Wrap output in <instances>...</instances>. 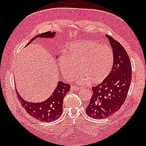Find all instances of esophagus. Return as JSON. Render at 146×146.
Returning <instances> with one entry per match:
<instances>
[{"mask_svg":"<svg viewBox=\"0 0 146 146\" xmlns=\"http://www.w3.org/2000/svg\"><path fill=\"white\" fill-rule=\"evenodd\" d=\"M71 90H76V91H78V90H80V88L78 87V86H71Z\"/></svg>","mask_w":146,"mask_h":146,"instance_id":"1","label":"esophagus"}]
</instances>
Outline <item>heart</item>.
I'll list each match as a JSON object with an SVG mask.
<instances>
[{"label": "heart", "instance_id": "1", "mask_svg": "<svg viewBox=\"0 0 146 146\" xmlns=\"http://www.w3.org/2000/svg\"><path fill=\"white\" fill-rule=\"evenodd\" d=\"M61 73L68 80L77 78L80 84L90 82L97 85L105 81L109 75L113 63V53L111 49L100 45L91 40L76 41L68 47L66 55H61L58 60Z\"/></svg>", "mask_w": 146, "mask_h": 146}]
</instances>
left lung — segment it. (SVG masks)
Returning a JSON list of instances; mask_svg holds the SVG:
<instances>
[{
  "label": "left lung",
  "instance_id": "1",
  "mask_svg": "<svg viewBox=\"0 0 146 146\" xmlns=\"http://www.w3.org/2000/svg\"><path fill=\"white\" fill-rule=\"evenodd\" d=\"M113 53V63L109 75L100 85L92 87L93 94L86 113L95 119H105L119 110L125 102L132 79L131 61L124 48L105 35Z\"/></svg>",
  "mask_w": 146,
  "mask_h": 146
}]
</instances>
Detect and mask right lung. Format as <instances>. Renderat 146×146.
<instances>
[{"label": "right lung", "mask_w": 146, "mask_h": 146, "mask_svg": "<svg viewBox=\"0 0 146 146\" xmlns=\"http://www.w3.org/2000/svg\"><path fill=\"white\" fill-rule=\"evenodd\" d=\"M56 32H46L39 34L32 38L26 45L28 46L33 41L38 38L54 39ZM58 54L56 59L58 58ZM70 90V85L61 81H58L57 86L51 95L46 100L41 102L26 101L21 97L16 90V94L22 106L31 116L37 120L44 122H50L58 119L63 113V99Z\"/></svg>", "instance_id": "1"}]
</instances>
